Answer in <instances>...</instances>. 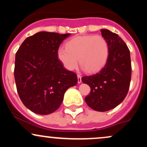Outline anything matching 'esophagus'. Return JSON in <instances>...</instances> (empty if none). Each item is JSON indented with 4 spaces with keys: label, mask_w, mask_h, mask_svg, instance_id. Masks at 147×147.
Segmentation results:
<instances>
[{
    "label": "esophagus",
    "mask_w": 147,
    "mask_h": 147,
    "mask_svg": "<svg viewBox=\"0 0 147 147\" xmlns=\"http://www.w3.org/2000/svg\"><path fill=\"white\" fill-rule=\"evenodd\" d=\"M77 79H78V84H80L82 82V76L80 75H77Z\"/></svg>",
    "instance_id": "esophagus-1"
}]
</instances>
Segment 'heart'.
<instances>
[{"label":"heart","instance_id":"obj_1","mask_svg":"<svg viewBox=\"0 0 147 147\" xmlns=\"http://www.w3.org/2000/svg\"><path fill=\"white\" fill-rule=\"evenodd\" d=\"M109 55V43L100 35L78 36L67 42L66 48L60 47L57 52L59 59L65 68L73 70L78 63L89 72L100 70Z\"/></svg>","mask_w":147,"mask_h":147}]
</instances>
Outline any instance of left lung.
Returning a JSON list of instances; mask_svg holds the SVG:
<instances>
[{"mask_svg": "<svg viewBox=\"0 0 147 147\" xmlns=\"http://www.w3.org/2000/svg\"><path fill=\"white\" fill-rule=\"evenodd\" d=\"M102 35L109 43V55L106 63L97 73L82 78L90 87L85 97L89 107L105 112L122 103L129 91L131 79L130 51L117 34L102 29Z\"/></svg>", "mask_w": 147, "mask_h": 147, "instance_id": "obj_1", "label": "left lung"}]
</instances>
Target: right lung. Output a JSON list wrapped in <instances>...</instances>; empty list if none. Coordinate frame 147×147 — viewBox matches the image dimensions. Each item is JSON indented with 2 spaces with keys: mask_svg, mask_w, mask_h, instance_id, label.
I'll list each match as a JSON object with an SVG mask.
<instances>
[{
  "mask_svg": "<svg viewBox=\"0 0 147 147\" xmlns=\"http://www.w3.org/2000/svg\"><path fill=\"white\" fill-rule=\"evenodd\" d=\"M70 35L39 32L28 37L16 52L17 92L23 104L35 113L55 112L65 91L77 84V75L64 68L57 56L61 43Z\"/></svg>",
  "mask_w": 147,
  "mask_h": 147,
  "instance_id": "right-lung-1",
  "label": "right lung"
}]
</instances>
